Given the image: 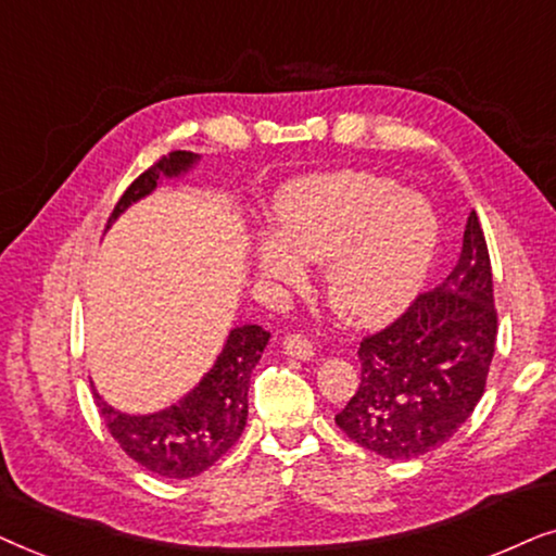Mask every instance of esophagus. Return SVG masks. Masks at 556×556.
<instances>
[{
  "label": "esophagus",
  "mask_w": 556,
  "mask_h": 556,
  "mask_svg": "<svg viewBox=\"0 0 556 556\" xmlns=\"http://www.w3.org/2000/svg\"><path fill=\"white\" fill-rule=\"evenodd\" d=\"M282 345H285V353L292 355V358L309 361L315 355L313 340H307L305 336H300V332H290V336H285Z\"/></svg>",
  "instance_id": "34e87169"
}]
</instances>
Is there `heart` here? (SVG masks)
<instances>
[{
	"mask_svg": "<svg viewBox=\"0 0 556 556\" xmlns=\"http://www.w3.org/2000/svg\"><path fill=\"white\" fill-rule=\"evenodd\" d=\"M279 239L258 243V266L294 282L296 256L328 262V300L345 320L387 323L417 294L438 247V216L391 177L336 173L307 177L274 208Z\"/></svg>",
	"mask_w": 556,
	"mask_h": 556,
	"instance_id": "obj_1",
	"label": "heart"
}]
</instances>
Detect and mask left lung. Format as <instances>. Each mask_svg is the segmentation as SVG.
Instances as JSON below:
<instances>
[{
  "instance_id": "1",
  "label": "left lung",
  "mask_w": 556,
  "mask_h": 556,
  "mask_svg": "<svg viewBox=\"0 0 556 556\" xmlns=\"http://www.w3.org/2000/svg\"><path fill=\"white\" fill-rule=\"evenodd\" d=\"M498 309L488 243L472 211L455 269L361 340V383L336 414L353 442L389 460L445 445L485 391Z\"/></svg>"
}]
</instances>
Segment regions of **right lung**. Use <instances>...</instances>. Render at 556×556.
Masks as SVG:
<instances>
[{
	"label": "right lung",
	"mask_w": 556,
	"mask_h": 556,
	"mask_svg": "<svg viewBox=\"0 0 556 556\" xmlns=\"http://www.w3.org/2000/svg\"><path fill=\"white\" fill-rule=\"evenodd\" d=\"M198 157L190 152H173L147 167L135 182L124 190L111 211L109 224L116 220L139 198L157 188L160 177H173L188 169ZM269 332L258 325H241L228 336L224 351L203 381L182 396L180 402L144 417L116 412L96 394L103 421L111 438L131 460L162 478H195L224 457L241 438L249 417V381L251 371L262 358Z\"/></svg>",
	"instance_id": "right-lung-1"
}]
</instances>
